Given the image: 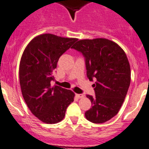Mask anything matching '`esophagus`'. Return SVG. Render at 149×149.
<instances>
[{
  "label": "esophagus",
  "mask_w": 149,
  "mask_h": 149,
  "mask_svg": "<svg viewBox=\"0 0 149 149\" xmlns=\"http://www.w3.org/2000/svg\"><path fill=\"white\" fill-rule=\"evenodd\" d=\"M75 96L77 99H81V98L84 97V96L83 94H75Z\"/></svg>",
  "instance_id": "1"
}]
</instances>
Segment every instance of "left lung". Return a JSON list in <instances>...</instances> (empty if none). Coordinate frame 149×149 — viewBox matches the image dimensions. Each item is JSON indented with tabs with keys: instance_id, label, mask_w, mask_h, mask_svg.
I'll list each match as a JSON object with an SVG mask.
<instances>
[{
	"instance_id": "8db88e82",
	"label": "left lung",
	"mask_w": 149,
	"mask_h": 149,
	"mask_svg": "<svg viewBox=\"0 0 149 149\" xmlns=\"http://www.w3.org/2000/svg\"><path fill=\"white\" fill-rule=\"evenodd\" d=\"M72 48L85 58L87 76L96 96L87 95L92 108L85 112L87 120L95 124L109 120L118 113L130 84V66L126 53L120 46L105 38L84 39Z\"/></svg>"
}]
</instances>
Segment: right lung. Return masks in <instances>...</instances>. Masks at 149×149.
<instances>
[{"mask_svg": "<svg viewBox=\"0 0 149 149\" xmlns=\"http://www.w3.org/2000/svg\"><path fill=\"white\" fill-rule=\"evenodd\" d=\"M77 40L40 35L29 42L22 56L19 73L22 96L31 113L46 124L61 121L74 101L72 90L51 87L50 82L59 57Z\"/></svg>", "mask_w": 149, "mask_h": 149, "instance_id": "add662e5", "label": "right lung"}]
</instances>
